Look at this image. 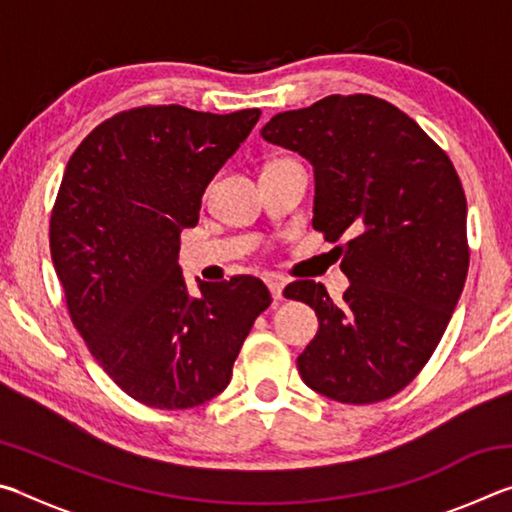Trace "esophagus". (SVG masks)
Instances as JSON below:
<instances>
[{
    "mask_svg": "<svg viewBox=\"0 0 512 512\" xmlns=\"http://www.w3.org/2000/svg\"><path fill=\"white\" fill-rule=\"evenodd\" d=\"M268 284V291H271L273 300H282V291H284V282L280 277H271V280L266 282Z\"/></svg>",
    "mask_w": 512,
    "mask_h": 512,
    "instance_id": "esophagus-1",
    "label": "esophagus"
}]
</instances>
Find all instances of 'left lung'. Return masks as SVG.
<instances>
[{
	"mask_svg": "<svg viewBox=\"0 0 512 512\" xmlns=\"http://www.w3.org/2000/svg\"><path fill=\"white\" fill-rule=\"evenodd\" d=\"M262 137L311 162L314 228L332 244L348 239L343 302L311 280L284 291L318 316L300 377L343 404L388 400L424 368L461 298L470 266L461 178L409 115L370 94L280 112Z\"/></svg>",
	"mask_w": 512,
	"mask_h": 512,
	"instance_id": "8db88e82",
	"label": "left lung"
}]
</instances>
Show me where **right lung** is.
<instances>
[{"label":"right lung","instance_id":"1","mask_svg":"<svg viewBox=\"0 0 512 512\" xmlns=\"http://www.w3.org/2000/svg\"><path fill=\"white\" fill-rule=\"evenodd\" d=\"M262 112L144 106L110 117L67 162L49 223L69 316L110 379L153 409H192L230 384L271 293L253 275L198 282L189 296L180 232Z\"/></svg>","mask_w":512,"mask_h":512}]
</instances>
